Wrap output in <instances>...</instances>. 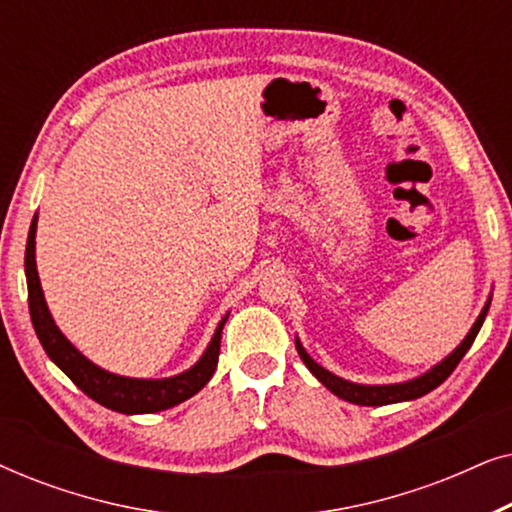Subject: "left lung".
Here are the masks:
<instances>
[{
  "instance_id": "obj_1",
  "label": "left lung",
  "mask_w": 512,
  "mask_h": 512,
  "mask_svg": "<svg viewBox=\"0 0 512 512\" xmlns=\"http://www.w3.org/2000/svg\"><path fill=\"white\" fill-rule=\"evenodd\" d=\"M489 303H492V293L487 296V303L482 307L478 319H475V324L471 326V331L466 333V338L459 342L457 347L452 349L450 354L445 356L443 361H438L436 366H431L426 373L412 377V380H405V382H394V384H359V382H349L345 377L331 373V370H326L324 366H319L317 361L312 359L310 354L305 352L303 342L296 335V349L300 354V359L307 366V370L317 377V380L324 384L328 391H333L335 396L342 398V401H349V403H356V405H389V403H403V401H415V398L429 394L436 387H440L454 368H457V363L464 359V354L471 349L475 335L482 328V321H485L487 312H489Z\"/></svg>"
}]
</instances>
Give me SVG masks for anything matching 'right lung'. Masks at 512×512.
<instances>
[{"label":"right lung","mask_w":512,"mask_h":512,"mask_svg":"<svg viewBox=\"0 0 512 512\" xmlns=\"http://www.w3.org/2000/svg\"><path fill=\"white\" fill-rule=\"evenodd\" d=\"M37 221L39 214H34L30 235H27L25 247V277H27V296H30V317L34 333L44 347L55 366L79 387L83 394L93 398L104 408L123 412V415H149V412H160L174 405L184 403L186 398L198 394L205 384L212 380L216 363H219L221 349V331L228 321L226 312L219 324L214 328L212 340L198 361L191 368L181 370L170 377H128L109 373L83 356L67 335L55 324L51 310H48L44 289H41L39 272H37Z\"/></svg>","instance_id":"obj_1"}]
</instances>
